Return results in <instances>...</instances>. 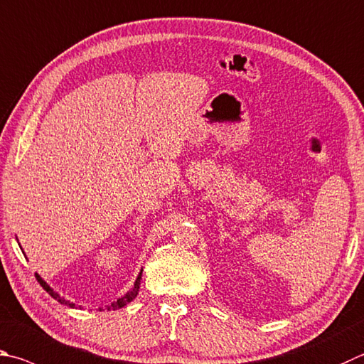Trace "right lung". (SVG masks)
I'll use <instances>...</instances> for the list:
<instances>
[{"instance_id":"right-lung-1","label":"right lung","mask_w":364,"mask_h":364,"mask_svg":"<svg viewBox=\"0 0 364 364\" xmlns=\"http://www.w3.org/2000/svg\"><path fill=\"white\" fill-rule=\"evenodd\" d=\"M35 277H36V280L39 282V285H41V287L46 289V291H48V293H49L52 297H54L55 301H58V302H60V304H67V306H70V307L75 306V304H73V302H70V301H65L63 297L58 296V294L54 291V289H52V288L48 285V283H46V282H44V280L41 279V277H39L38 274H35ZM140 280H141V272H140V275H138V279H136V282H135L134 288H132L130 291H129L127 294H125V296L119 297V299H117L116 302L109 304V306H108V310H116V309H121V307H124V306H127L129 302L134 301L135 297H136V294H138V289H140ZM100 310H103V309H100Z\"/></svg>"}]
</instances>
